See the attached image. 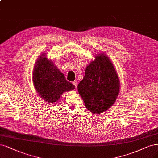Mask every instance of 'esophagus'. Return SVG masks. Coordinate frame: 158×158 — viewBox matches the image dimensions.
I'll return each mask as SVG.
<instances>
[{
	"label": "esophagus",
	"mask_w": 158,
	"mask_h": 158,
	"mask_svg": "<svg viewBox=\"0 0 158 158\" xmlns=\"http://www.w3.org/2000/svg\"><path fill=\"white\" fill-rule=\"evenodd\" d=\"M73 85L75 86V88H77V85H78V81L77 80H74L73 82Z\"/></svg>",
	"instance_id": "esophagus-1"
}]
</instances>
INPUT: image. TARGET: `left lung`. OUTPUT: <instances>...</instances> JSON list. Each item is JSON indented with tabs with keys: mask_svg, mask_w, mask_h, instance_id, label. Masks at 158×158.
I'll use <instances>...</instances> for the list:
<instances>
[{
	"mask_svg": "<svg viewBox=\"0 0 158 158\" xmlns=\"http://www.w3.org/2000/svg\"><path fill=\"white\" fill-rule=\"evenodd\" d=\"M119 89L118 75L110 58L104 53L96 54L78 85L85 107L94 114L105 112L116 101Z\"/></svg>",
	"mask_w": 158,
	"mask_h": 158,
	"instance_id": "8db88e82",
	"label": "left lung"
}]
</instances>
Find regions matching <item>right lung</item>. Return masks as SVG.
I'll return each instance as SVG.
<instances>
[{"label":"right lung","mask_w":158,"mask_h":158,"mask_svg":"<svg viewBox=\"0 0 158 158\" xmlns=\"http://www.w3.org/2000/svg\"><path fill=\"white\" fill-rule=\"evenodd\" d=\"M32 83L39 97L51 105L60 99L64 92L75 88L52 61L48 59L46 53L41 54L35 64Z\"/></svg>","instance_id":"right-lung-1"}]
</instances>
